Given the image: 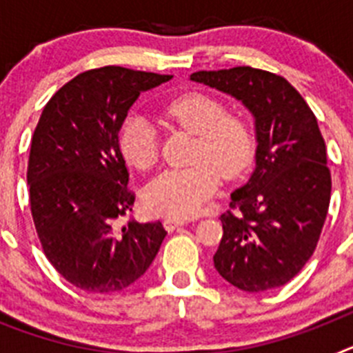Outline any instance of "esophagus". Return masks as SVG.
I'll return each mask as SVG.
<instances>
[{"mask_svg":"<svg viewBox=\"0 0 353 353\" xmlns=\"http://www.w3.org/2000/svg\"><path fill=\"white\" fill-rule=\"evenodd\" d=\"M162 223H164V228H166L168 232H173V230H176V228L183 226V224H185L187 221L176 219V217H166V219L162 221Z\"/></svg>","mask_w":353,"mask_h":353,"instance_id":"1","label":"esophagus"}]
</instances>
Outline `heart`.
Listing matches in <instances>:
<instances>
[{"mask_svg": "<svg viewBox=\"0 0 353 353\" xmlns=\"http://www.w3.org/2000/svg\"><path fill=\"white\" fill-rule=\"evenodd\" d=\"M162 118L198 134L192 162L185 170H168L143 191L150 212L168 217H192L217 192L221 174L233 179L251 162L254 136L244 117L228 113L226 105L201 92L183 93L161 109ZM121 155L130 166L146 171L159 161V132L148 118L129 114L118 134Z\"/></svg>", "mask_w": 353, "mask_h": 353, "instance_id": "heart-1", "label": "heart"}]
</instances>
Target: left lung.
Segmentation results:
<instances>
[{
  "label": "left lung",
  "instance_id": "8db88e82",
  "mask_svg": "<svg viewBox=\"0 0 353 353\" xmlns=\"http://www.w3.org/2000/svg\"><path fill=\"white\" fill-rule=\"evenodd\" d=\"M191 81L242 101L256 129V168L221 215L215 270L244 292L286 285L313 256L330 203L332 182L316 117L272 72L199 70Z\"/></svg>",
  "mask_w": 353,
  "mask_h": 353
}]
</instances>
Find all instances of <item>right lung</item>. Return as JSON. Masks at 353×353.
Wrapping results in <instances>:
<instances>
[{"label": "right lung", "mask_w": 353, "mask_h": 353, "mask_svg": "<svg viewBox=\"0 0 353 353\" xmlns=\"http://www.w3.org/2000/svg\"><path fill=\"white\" fill-rule=\"evenodd\" d=\"M171 77L93 68L63 84L40 114L28 161L31 215L43 254L84 292L132 285L166 236L159 221L118 226L136 199L118 132L136 99Z\"/></svg>", "instance_id": "right-lung-1"}]
</instances>
